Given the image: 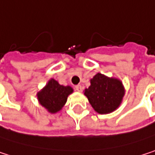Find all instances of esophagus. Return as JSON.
Returning a JSON list of instances; mask_svg holds the SVG:
<instances>
[{
	"mask_svg": "<svg viewBox=\"0 0 155 155\" xmlns=\"http://www.w3.org/2000/svg\"><path fill=\"white\" fill-rule=\"evenodd\" d=\"M75 90L77 91V92H83V86L82 85H76L75 86Z\"/></svg>",
	"mask_w": 155,
	"mask_h": 155,
	"instance_id": "obj_1",
	"label": "esophagus"
}]
</instances>
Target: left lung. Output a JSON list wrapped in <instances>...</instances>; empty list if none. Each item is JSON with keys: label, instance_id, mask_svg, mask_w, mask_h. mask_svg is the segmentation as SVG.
<instances>
[{"label": "left lung", "instance_id": "left-lung-1", "mask_svg": "<svg viewBox=\"0 0 155 155\" xmlns=\"http://www.w3.org/2000/svg\"><path fill=\"white\" fill-rule=\"evenodd\" d=\"M125 89L121 80L100 72L91 79V85L84 90L92 107L100 114L114 112L122 104Z\"/></svg>", "mask_w": 155, "mask_h": 155}]
</instances>
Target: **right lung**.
<instances>
[{
    "mask_svg": "<svg viewBox=\"0 0 155 155\" xmlns=\"http://www.w3.org/2000/svg\"><path fill=\"white\" fill-rule=\"evenodd\" d=\"M73 93V89L67 85H61L56 80L50 79L46 85L37 93L39 104L50 114H56L62 109L68 96Z\"/></svg>",
    "mask_w": 155,
    "mask_h": 155,
    "instance_id": "1",
    "label": "right lung"
}]
</instances>
